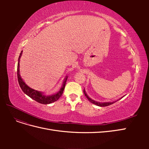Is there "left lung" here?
I'll list each match as a JSON object with an SVG mask.
<instances>
[{
	"label": "left lung",
	"instance_id": "1",
	"mask_svg": "<svg viewBox=\"0 0 149 149\" xmlns=\"http://www.w3.org/2000/svg\"><path fill=\"white\" fill-rule=\"evenodd\" d=\"M83 92H84V93L85 96L87 97V99H88V100L90 102H92L93 104H95V105L98 106H100V107H105V106H110V105L112 104H113V103H114V102H116V101H113V102H97V101H94V100H93L92 99L90 98V97L87 95V94H86V93L84 89ZM123 97H124V96H123ZM123 97H120V98L119 99V100H120V99H122Z\"/></svg>",
	"mask_w": 149,
	"mask_h": 149
}]
</instances>
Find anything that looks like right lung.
I'll list each match as a JSON object with an SVG mask.
<instances>
[{"instance_id": "obj_1", "label": "right lung", "mask_w": 149, "mask_h": 149, "mask_svg": "<svg viewBox=\"0 0 149 149\" xmlns=\"http://www.w3.org/2000/svg\"><path fill=\"white\" fill-rule=\"evenodd\" d=\"M22 52H23V51L21 52L20 55H19V60H18V65H17L18 81H19V84L22 91H23V92L25 94H26V95L29 96L31 99H33V100H34L35 101H36L39 103L43 104H51L53 102L56 101L58 99H59L63 93L68 76H66V78L64 79L63 84L62 87L60 89V91H58L57 93H56L55 94H53V95H50V96L44 95L43 93L37 91V90H35L32 88H30L25 83L23 79H22L20 74V68H20V59L21 56L22 55Z\"/></svg>"}]
</instances>
